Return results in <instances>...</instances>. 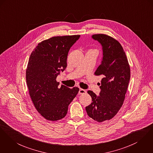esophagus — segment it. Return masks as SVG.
<instances>
[{
    "label": "esophagus",
    "instance_id": "1",
    "mask_svg": "<svg viewBox=\"0 0 153 153\" xmlns=\"http://www.w3.org/2000/svg\"><path fill=\"white\" fill-rule=\"evenodd\" d=\"M86 93V91L85 90H83L82 88H80L79 89V94H84Z\"/></svg>",
    "mask_w": 153,
    "mask_h": 153
}]
</instances>
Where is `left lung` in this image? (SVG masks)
<instances>
[{"label": "left lung", "instance_id": "8db88e82", "mask_svg": "<svg viewBox=\"0 0 153 153\" xmlns=\"http://www.w3.org/2000/svg\"><path fill=\"white\" fill-rule=\"evenodd\" d=\"M91 37L102 46V59L94 73L101 76L102 80L99 96L92 91H87L93 102L85 110L90 118L102 122L114 117L123 105L130 71L125 52L118 41L105 34Z\"/></svg>", "mask_w": 153, "mask_h": 153}]
</instances>
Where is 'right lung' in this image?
<instances>
[{
  "label": "right lung",
  "instance_id": "right-lung-1",
  "mask_svg": "<svg viewBox=\"0 0 153 153\" xmlns=\"http://www.w3.org/2000/svg\"><path fill=\"white\" fill-rule=\"evenodd\" d=\"M80 35L53 36L39 43L32 52L26 69L29 94L37 111L48 120L64 118L68 106L79 91L59 86L56 79L67 67V58Z\"/></svg>",
  "mask_w": 153,
  "mask_h": 153
}]
</instances>
